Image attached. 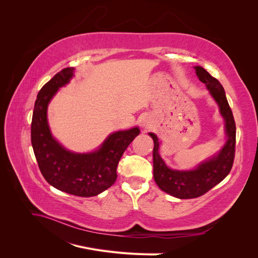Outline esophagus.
Returning <instances> with one entry per match:
<instances>
[{"mask_svg":"<svg viewBox=\"0 0 258 258\" xmlns=\"http://www.w3.org/2000/svg\"><path fill=\"white\" fill-rule=\"evenodd\" d=\"M140 122H141V126L144 129H148V128H150V126H151L150 120H148L147 117H143V118H141V120H140Z\"/></svg>","mask_w":258,"mask_h":258,"instance_id":"1","label":"esophagus"}]
</instances>
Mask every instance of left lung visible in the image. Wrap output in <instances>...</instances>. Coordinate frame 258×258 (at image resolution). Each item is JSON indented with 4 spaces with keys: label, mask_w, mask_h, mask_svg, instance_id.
Listing matches in <instances>:
<instances>
[{
    "label": "left lung",
    "mask_w": 258,
    "mask_h": 258,
    "mask_svg": "<svg viewBox=\"0 0 258 258\" xmlns=\"http://www.w3.org/2000/svg\"><path fill=\"white\" fill-rule=\"evenodd\" d=\"M195 70L200 82L206 84L211 96L220 106V112L225 119L227 141L220 153L200 163L195 170L178 171L167 167L158 153L159 141L157 136L150 134L154 140L153 163L155 182L161 190L179 199L197 198L213 188L229 174L235 159L236 122L223 86L204 68L195 67Z\"/></svg>",
    "instance_id": "left-lung-1"
}]
</instances>
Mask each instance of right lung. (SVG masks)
<instances>
[{"mask_svg":"<svg viewBox=\"0 0 258 258\" xmlns=\"http://www.w3.org/2000/svg\"><path fill=\"white\" fill-rule=\"evenodd\" d=\"M73 72L74 68L61 70L37 93L31 123V142L38 168L51 186L74 196L92 197L115 183L118 162L140 129L136 127L114 132L98 151L89 154H76L62 147L51 136L47 106L58 89L72 79Z\"/></svg>","mask_w":258,"mask_h":258,"instance_id":"1","label":"right lung"}]
</instances>
